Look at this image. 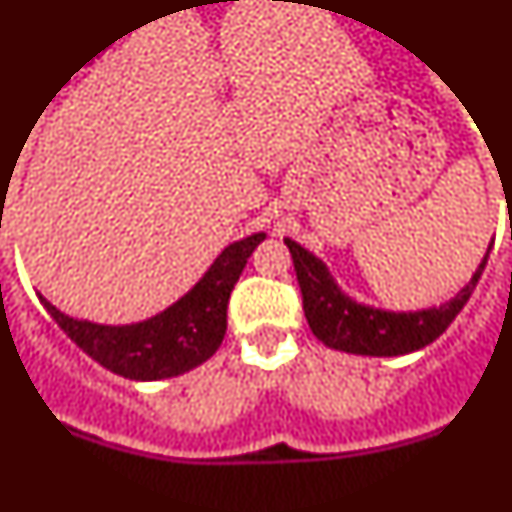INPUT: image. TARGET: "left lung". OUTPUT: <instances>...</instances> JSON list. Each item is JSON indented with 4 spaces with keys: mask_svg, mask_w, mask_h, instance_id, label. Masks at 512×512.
<instances>
[{
    "mask_svg": "<svg viewBox=\"0 0 512 512\" xmlns=\"http://www.w3.org/2000/svg\"><path fill=\"white\" fill-rule=\"evenodd\" d=\"M284 243L295 261L307 325L318 341L356 356H405L436 341L454 323L456 315L472 297L495 241L490 243L472 279L449 302L415 312H392L351 300L315 253L302 248L292 238H284Z\"/></svg>",
    "mask_w": 512,
    "mask_h": 512,
    "instance_id": "8db88e82",
    "label": "left lung"
}]
</instances>
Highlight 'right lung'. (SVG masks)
<instances>
[{
	"label": "right lung",
	"instance_id": "1",
	"mask_svg": "<svg viewBox=\"0 0 512 512\" xmlns=\"http://www.w3.org/2000/svg\"><path fill=\"white\" fill-rule=\"evenodd\" d=\"M264 238L266 233H253L230 243L187 295L140 323L99 325L71 318L43 295L38 297L58 328L104 369L138 382L179 377L205 364L220 348L228 328L230 292Z\"/></svg>",
	"mask_w": 512,
	"mask_h": 512
}]
</instances>
